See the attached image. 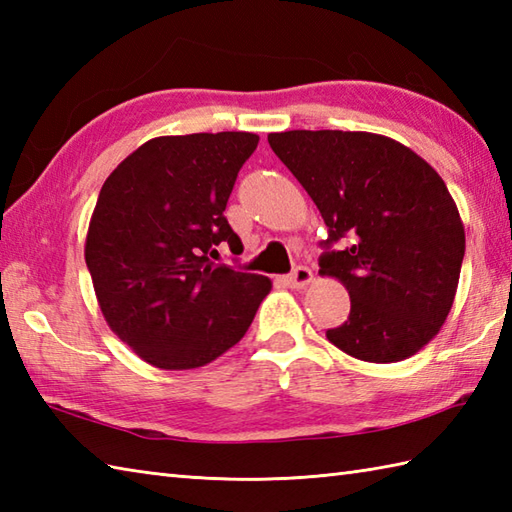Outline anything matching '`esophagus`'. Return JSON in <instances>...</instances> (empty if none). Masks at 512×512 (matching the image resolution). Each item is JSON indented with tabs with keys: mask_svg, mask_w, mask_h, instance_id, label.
<instances>
[{
	"mask_svg": "<svg viewBox=\"0 0 512 512\" xmlns=\"http://www.w3.org/2000/svg\"><path fill=\"white\" fill-rule=\"evenodd\" d=\"M312 279H314V277H312V273H310V268L297 266V268L292 270V273L286 277V284H288L290 288H306Z\"/></svg>",
	"mask_w": 512,
	"mask_h": 512,
	"instance_id": "1",
	"label": "esophagus"
}]
</instances>
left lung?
Instances as JSON below:
<instances>
[{
	"instance_id": "8db88e82",
	"label": "left lung",
	"mask_w": 512,
	"mask_h": 512,
	"mask_svg": "<svg viewBox=\"0 0 512 512\" xmlns=\"http://www.w3.org/2000/svg\"><path fill=\"white\" fill-rule=\"evenodd\" d=\"M328 226L321 273L350 292L328 341L367 363L420 352L447 321L464 259V224L447 184L416 151L380 134H268ZM343 236L348 246L330 251Z\"/></svg>"
}]
</instances>
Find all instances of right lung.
<instances>
[{
	"label": "right lung",
	"mask_w": 512,
	"mask_h": 512,
	"mask_svg": "<svg viewBox=\"0 0 512 512\" xmlns=\"http://www.w3.org/2000/svg\"><path fill=\"white\" fill-rule=\"evenodd\" d=\"M248 132L158 136L118 165L96 200L85 264L112 332L160 369L215 361L273 288L210 259L242 253L224 209L257 149Z\"/></svg>",
	"instance_id": "right-lung-1"
}]
</instances>
